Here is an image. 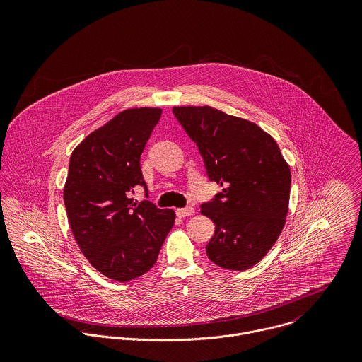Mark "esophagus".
Segmentation results:
<instances>
[{
  "instance_id": "34e87169",
  "label": "esophagus",
  "mask_w": 362,
  "mask_h": 362,
  "mask_svg": "<svg viewBox=\"0 0 362 362\" xmlns=\"http://www.w3.org/2000/svg\"><path fill=\"white\" fill-rule=\"evenodd\" d=\"M175 213L178 217H187V216H192L195 213V209L191 206L180 207V209H177Z\"/></svg>"
}]
</instances>
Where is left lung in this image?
Listing matches in <instances>:
<instances>
[{"mask_svg": "<svg viewBox=\"0 0 362 362\" xmlns=\"http://www.w3.org/2000/svg\"><path fill=\"white\" fill-rule=\"evenodd\" d=\"M173 112L223 187L201 213L216 226L207 258L228 270L257 264L279 238L288 210L291 173L274 139L257 124L211 107Z\"/></svg>", "mask_w": 362, "mask_h": 362, "instance_id": "1", "label": "left lung"}]
</instances>
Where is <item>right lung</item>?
<instances>
[{
    "label": "right lung",
    "mask_w": 362,
    "mask_h": 362,
    "mask_svg": "<svg viewBox=\"0 0 362 362\" xmlns=\"http://www.w3.org/2000/svg\"><path fill=\"white\" fill-rule=\"evenodd\" d=\"M161 115L160 108H129L88 135L72 152L64 204L83 255L104 276L129 281L157 260L175 213L131 194L148 187L141 155Z\"/></svg>",
    "instance_id": "obj_1"
}]
</instances>
